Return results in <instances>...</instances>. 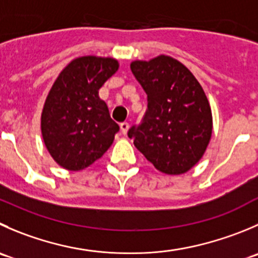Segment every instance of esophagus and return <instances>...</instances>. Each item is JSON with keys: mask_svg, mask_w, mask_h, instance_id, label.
<instances>
[{"mask_svg": "<svg viewBox=\"0 0 258 258\" xmlns=\"http://www.w3.org/2000/svg\"><path fill=\"white\" fill-rule=\"evenodd\" d=\"M119 128H121L122 134L126 135L127 131H128V128H130V124L127 123V122H122V123L119 124Z\"/></svg>", "mask_w": 258, "mask_h": 258, "instance_id": "34e87169", "label": "esophagus"}]
</instances>
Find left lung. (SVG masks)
<instances>
[{"instance_id":"8db88e82","label":"left lung","mask_w":258,"mask_h":258,"mask_svg":"<svg viewBox=\"0 0 258 258\" xmlns=\"http://www.w3.org/2000/svg\"><path fill=\"white\" fill-rule=\"evenodd\" d=\"M131 71L146 92L147 111L128 137L159 171H189L206 152L213 130L203 88L184 64L167 55L135 60Z\"/></svg>"}]
</instances>
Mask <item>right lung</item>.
<instances>
[{
  "mask_svg": "<svg viewBox=\"0 0 258 258\" xmlns=\"http://www.w3.org/2000/svg\"><path fill=\"white\" fill-rule=\"evenodd\" d=\"M117 71L113 57L81 56L52 84L42 108L41 134L49 154L64 169H86L113 142L119 126L98 91Z\"/></svg>",
  "mask_w": 258,
  "mask_h": 258,
  "instance_id": "obj_1",
  "label": "right lung"
}]
</instances>
